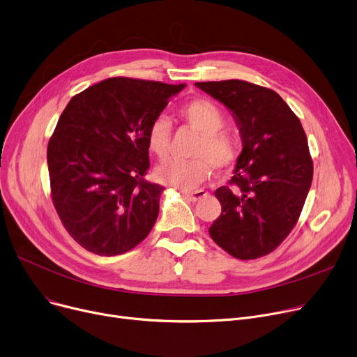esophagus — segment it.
I'll use <instances>...</instances> for the list:
<instances>
[{
	"label": "esophagus",
	"instance_id": "obj_1",
	"mask_svg": "<svg viewBox=\"0 0 357 357\" xmlns=\"http://www.w3.org/2000/svg\"><path fill=\"white\" fill-rule=\"evenodd\" d=\"M183 196L187 197L190 202H197L207 196V192L204 190H196V192H183Z\"/></svg>",
	"mask_w": 357,
	"mask_h": 357
}]
</instances>
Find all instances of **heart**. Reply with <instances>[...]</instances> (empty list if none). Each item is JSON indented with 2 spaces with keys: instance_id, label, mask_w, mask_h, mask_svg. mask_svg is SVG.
<instances>
[{
  "instance_id": "obj_1",
  "label": "heart",
  "mask_w": 357,
  "mask_h": 357,
  "mask_svg": "<svg viewBox=\"0 0 357 357\" xmlns=\"http://www.w3.org/2000/svg\"><path fill=\"white\" fill-rule=\"evenodd\" d=\"M188 127L200 134L193 151L195 160H167L160 164L155 176L161 183L178 188H193L211 174L212 165L216 170H226L239 154V144L234 134L223 131L225 115L216 103L207 99H195L185 103L180 111ZM172 125L165 116H157L149 127L146 144L151 153L164 158L169 154Z\"/></svg>"
}]
</instances>
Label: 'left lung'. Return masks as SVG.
I'll return each mask as SVG.
<instances>
[{
	"instance_id": "1",
	"label": "left lung",
	"mask_w": 357,
	"mask_h": 357,
	"mask_svg": "<svg viewBox=\"0 0 357 357\" xmlns=\"http://www.w3.org/2000/svg\"><path fill=\"white\" fill-rule=\"evenodd\" d=\"M196 86L232 112L243 144L232 187L215 192L222 213L208 234L238 259L265 257L296 226L312 181L303 125L272 89L238 79Z\"/></svg>"
}]
</instances>
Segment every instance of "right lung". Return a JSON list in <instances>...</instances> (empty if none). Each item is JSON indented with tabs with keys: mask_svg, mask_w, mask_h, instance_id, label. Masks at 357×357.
<instances>
[{
	"mask_svg": "<svg viewBox=\"0 0 357 357\" xmlns=\"http://www.w3.org/2000/svg\"><path fill=\"white\" fill-rule=\"evenodd\" d=\"M184 86L111 77L75 95L61 112L47 145L52 199L89 252L121 255L151 232L164 187L144 180L146 132Z\"/></svg>",
	"mask_w": 357,
	"mask_h": 357,
	"instance_id": "1",
	"label": "right lung"
}]
</instances>
